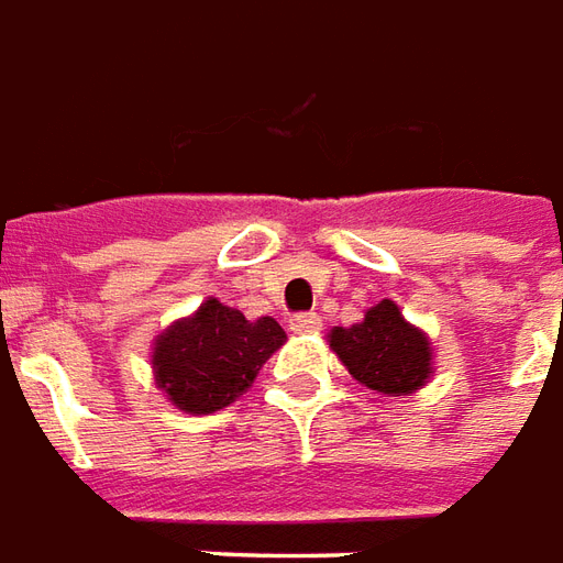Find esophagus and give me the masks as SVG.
<instances>
[{"label":"esophagus","instance_id":"34e87169","mask_svg":"<svg viewBox=\"0 0 563 563\" xmlns=\"http://www.w3.org/2000/svg\"><path fill=\"white\" fill-rule=\"evenodd\" d=\"M287 327L294 332H318L321 330V314L318 311H299L287 321Z\"/></svg>","mask_w":563,"mask_h":563}]
</instances>
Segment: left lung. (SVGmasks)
<instances>
[{"mask_svg": "<svg viewBox=\"0 0 563 563\" xmlns=\"http://www.w3.org/2000/svg\"><path fill=\"white\" fill-rule=\"evenodd\" d=\"M330 347L347 372L368 389L387 396H408L426 384L432 372L429 339L401 318L396 302L380 299L366 311V321L354 327H335Z\"/></svg>", "mask_w": 563, "mask_h": 563, "instance_id": "obj_1", "label": "left lung"}]
</instances>
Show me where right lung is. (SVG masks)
Masks as SVG:
<instances>
[{
  "label": "right lung",
  "instance_id": "add662e5",
  "mask_svg": "<svg viewBox=\"0 0 563 563\" xmlns=\"http://www.w3.org/2000/svg\"><path fill=\"white\" fill-rule=\"evenodd\" d=\"M282 342L285 330L276 318L245 321L242 311L207 299L197 314L155 339L152 368L179 411L212 413L252 387Z\"/></svg>",
  "mask_w": 563,
  "mask_h": 563
}]
</instances>
